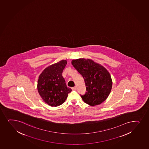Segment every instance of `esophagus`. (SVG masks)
Returning <instances> with one entry per match:
<instances>
[{
    "instance_id": "esophagus-1",
    "label": "esophagus",
    "mask_w": 149,
    "mask_h": 149,
    "mask_svg": "<svg viewBox=\"0 0 149 149\" xmlns=\"http://www.w3.org/2000/svg\"><path fill=\"white\" fill-rule=\"evenodd\" d=\"M72 89V90H76V89H77V87H76V86L75 87H73Z\"/></svg>"
}]
</instances>
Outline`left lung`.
I'll return each instance as SVG.
<instances>
[{"label":"left lung","mask_w":149,"mask_h":149,"mask_svg":"<svg viewBox=\"0 0 149 149\" xmlns=\"http://www.w3.org/2000/svg\"><path fill=\"white\" fill-rule=\"evenodd\" d=\"M72 65L83 77L86 91L80 95L91 106L99 105L107 99L112 89V81L107 69L90 59L79 58L71 61Z\"/></svg>","instance_id":"left-lung-1"}]
</instances>
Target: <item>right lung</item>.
<instances>
[{
	"instance_id": "add662e5",
	"label": "right lung",
	"mask_w": 149,
	"mask_h": 149,
	"mask_svg": "<svg viewBox=\"0 0 149 149\" xmlns=\"http://www.w3.org/2000/svg\"><path fill=\"white\" fill-rule=\"evenodd\" d=\"M67 60H62L44 69L39 76L37 88L45 103L51 107L62 104L72 90L66 86L62 72Z\"/></svg>"
}]
</instances>
